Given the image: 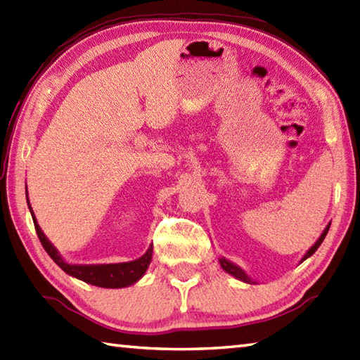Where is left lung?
Instances as JSON below:
<instances>
[{"label": "left lung", "mask_w": 360, "mask_h": 360, "mask_svg": "<svg viewBox=\"0 0 360 360\" xmlns=\"http://www.w3.org/2000/svg\"><path fill=\"white\" fill-rule=\"evenodd\" d=\"M330 225H331V223H328V225H326V228L323 229V233L321 234V237L317 238L316 243L309 248V250L307 251V254H305V255H303L302 260H300V263H302L303 260H307L308 257H311V255H313V254L317 251V248L322 245V242H323L325 236L328 234ZM219 263H220V266L223 268V271H225V273H228V274H231V276H233V277H236L237 281L245 282V283H250V285H255V281H252V278H251L250 276H248V274L245 273V271H243L240 266H237L236 263L229 262V260H228V259H225V257H219Z\"/></svg>", "instance_id": "obj_1"}]
</instances>
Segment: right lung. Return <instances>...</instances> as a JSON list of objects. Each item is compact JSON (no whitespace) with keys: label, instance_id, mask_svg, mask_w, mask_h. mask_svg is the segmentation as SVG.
I'll use <instances>...</instances> for the list:
<instances>
[{"label":"right lung","instance_id":"right-lung-1","mask_svg":"<svg viewBox=\"0 0 360 360\" xmlns=\"http://www.w3.org/2000/svg\"><path fill=\"white\" fill-rule=\"evenodd\" d=\"M26 198L29 200L27 188H26ZM27 206L32 214V219H34V225H35L39 242H41L46 252L51 255V259L57 263V265L65 271L66 274L78 278V281H83L86 283L100 286V288H126V286L137 283L148 271L150 260H153V246H149L148 251L143 254L141 257L135 259L132 262L103 263V265H74V263H68L61 257V254L58 252L57 248H55L51 243L49 238L44 236L41 228H39L35 214L32 211V206L29 202H27Z\"/></svg>","mask_w":360,"mask_h":360}]
</instances>
